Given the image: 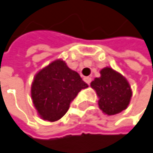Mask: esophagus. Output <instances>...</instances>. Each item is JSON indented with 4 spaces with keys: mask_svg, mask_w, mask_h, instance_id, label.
I'll return each instance as SVG.
<instances>
[{
    "mask_svg": "<svg viewBox=\"0 0 153 153\" xmlns=\"http://www.w3.org/2000/svg\"><path fill=\"white\" fill-rule=\"evenodd\" d=\"M91 80H92V79H91L90 77H84V81H85L86 83H88V85L90 84Z\"/></svg>",
    "mask_w": 153,
    "mask_h": 153,
    "instance_id": "esophagus-1",
    "label": "esophagus"
}]
</instances>
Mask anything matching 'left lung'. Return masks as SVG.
Segmentation results:
<instances>
[{
	"label": "left lung",
	"instance_id": "8db88e82",
	"mask_svg": "<svg viewBox=\"0 0 153 153\" xmlns=\"http://www.w3.org/2000/svg\"><path fill=\"white\" fill-rule=\"evenodd\" d=\"M101 76L96 78L90 86L99 98L98 105L107 115L121 112L128 106L132 90L126 78L111 67L100 71Z\"/></svg>",
	"mask_w": 153,
	"mask_h": 153
}]
</instances>
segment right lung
<instances>
[{
    "label": "right lung",
    "mask_w": 153,
    "mask_h": 153,
    "mask_svg": "<svg viewBox=\"0 0 153 153\" xmlns=\"http://www.w3.org/2000/svg\"><path fill=\"white\" fill-rule=\"evenodd\" d=\"M88 87L77 72L57 59L34 76L31 97L40 117L53 122L66 113L78 93Z\"/></svg>",
    "instance_id": "obj_1"
}]
</instances>
